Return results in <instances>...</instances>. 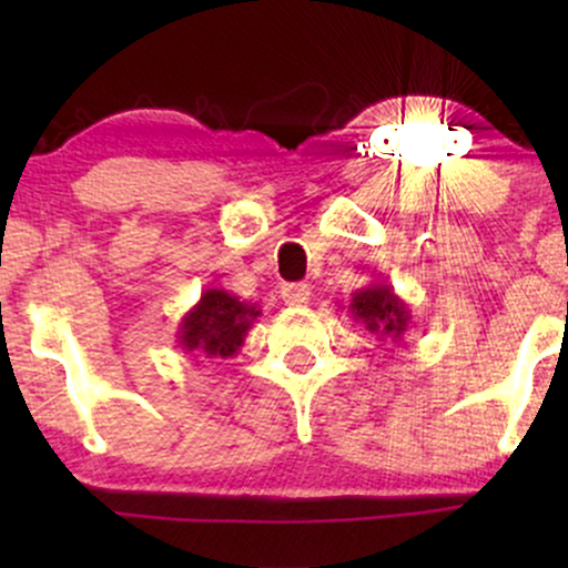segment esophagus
Here are the masks:
<instances>
[{
	"instance_id": "obj_1",
	"label": "esophagus",
	"mask_w": 568,
	"mask_h": 568,
	"mask_svg": "<svg viewBox=\"0 0 568 568\" xmlns=\"http://www.w3.org/2000/svg\"><path fill=\"white\" fill-rule=\"evenodd\" d=\"M280 296H283V302L291 304V306H306V304H310L312 291H310V285H306V283H288V285H283Z\"/></svg>"
}]
</instances>
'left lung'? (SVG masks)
<instances>
[{"label":"left lung","instance_id":"obj_1","mask_svg":"<svg viewBox=\"0 0 568 568\" xmlns=\"http://www.w3.org/2000/svg\"><path fill=\"white\" fill-rule=\"evenodd\" d=\"M352 321L366 325L379 342H403L410 328L408 304L397 296L389 283H371L366 288L352 293L349 302Z\"/></svg>","mask_w":568,"mask_h":568}]
</instances>
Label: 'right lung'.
<instances>
[{"instance_id":"1","label":"right lung","mask_w":568,"mask_h":568,"mask_svg":"<svg viewBox=\"0 0 568 568\" xmlns=\"http://www.w3.org/2000/svg\"><path fill=\"white\" fill-rule=\"evenodd\" d=\"M256 317H262L258 304L243 302L224 288H207L200 302L181 317L175 342L192 355L232 357L245 344Z\"/></svg>"}]
</instances>
